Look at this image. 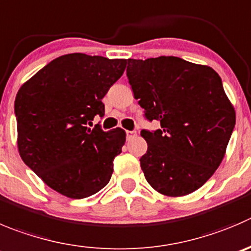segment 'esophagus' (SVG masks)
Here are the masks:
<instances>
[{"mask_svg":"<svg viewBox=\"0 0 251 251\" xmlns=\"http://www.w3.org/2000/svg\"><path fill=\"white\" fill-rule=\"evenodd\" d=\"M126 134H127V138L129 139V138L135 137V135H137V132H135V130H126Z\"/></svg>","mask_w":251,"mask_h":251,"instance_id":"esophagus-1","label":"esophagus"}]
</instances>
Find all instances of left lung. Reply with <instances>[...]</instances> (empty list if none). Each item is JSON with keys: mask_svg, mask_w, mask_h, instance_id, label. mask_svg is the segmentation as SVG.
<instances>
[{"mask_svg": "<svg viewBox=\"0 0 251 251\" xmlns=\"http://www.w3.org/2000/svg\"><path fill=\"white\" fill-rule=\"evenodd\" d=\"M135 100L161 129L142 130L148 150L140 157L145 178L161 195L199 190L221 165L235 126V111L218 74L176 56L128 59Z\"/></svg>", "mask_w": 251, "mask_h": 251, "instance_id": "obj_1", "label": "left lung"}]
</instances>
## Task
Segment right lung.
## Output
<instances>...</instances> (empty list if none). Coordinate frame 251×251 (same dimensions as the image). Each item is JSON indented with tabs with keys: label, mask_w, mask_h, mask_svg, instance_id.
Listing matches in <instances>:
<instances>
[{
	"label": "right lung",
	"mask_w": 251,
	"mask_h": 251,
	"mask_svg": "<svg viewBox=\"0 0 251 251\" xmlns=\"http://www.w3.org/2000/svg\"><path fill=\"white\" fill-rule=\"evenodd\" d=\"M124 59L81 52L59 56L21 86L14 101L21 157L50 188L85 199L104 187L122 152L126 132H104L102 99L123 75Z\"/></svg>",
	"instance_id": "add662e5"
}]
</instances>
